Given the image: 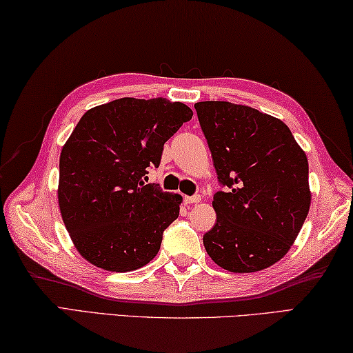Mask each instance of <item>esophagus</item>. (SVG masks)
Wrapping results in <instances>:
<instances>
[{
  "label": "esophagus",
  "instance_id": "34e87169",
  "mask_svg": "<svg viewBox=\"0 0 353 353\" xmlns=\"http://www.w3.org/2000/svg\"><path fill=\"white\" fill-rule=\"evenodd\" d=\"M201 200L200 195H192V197H184V203L186 205H192V203H199V201Z\"/></svg>",
  "mask_w": 353,
  "mask_h": 353
}]
</instances>
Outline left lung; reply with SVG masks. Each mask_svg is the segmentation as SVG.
<instances>
[{"mask_svg": "<svg viewBox=\"0 0 353 353\" xmlns=\"http://www.w3.org/2000/svg\"><path fill=\"white\" fill-rule=\"evenodd\" d=\"M219 184L216 225L203 236L212 261L256 272L286 255L308 216V159L272 115L228 101L195 103Z\"/></svg>", "mask_w": 353, "mask_h": 353, "instance_id": "left-lung-1", "label": "left lung"}]
</instances>
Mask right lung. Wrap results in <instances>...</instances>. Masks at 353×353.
<instances>
[{"instance_id":"right-lung-1","label":"right lung","mask_w":353,"mask_h":353,"mask_svg":"<svg viewBox=\"0 0 353 353\" xmlns=\"http://www.w3.org/2000/svg\"><path fill=\"white\" fill-rule=\"evenodd\" d=\"M192 119L165 98H120L89 109L63 145L57 199L77 250L97 268L130 272L158 255L181 195L148 183L164 143Z\"/></svg>"}]
</instances>
